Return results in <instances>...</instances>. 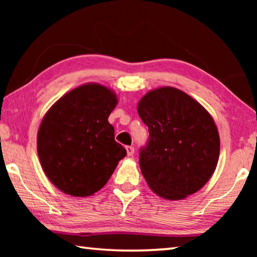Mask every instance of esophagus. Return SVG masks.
Returning <instances> with one entry per match:
<instances>
[{"mask_svg":"<svg viewBox=\"0 0 257 257\" xmlns=\"http://www.w3.org/2000/svg\"><path fill=\"white\" fill-rule=\"evenodd\" d=\"M125 151H127L128 156H132L135 153V149L133 146H127V147H125Z\"/></svg>","mask_w":257,"mask_h":257,"instance_id":"34e87169","label":"esophagus"}]
</instances>
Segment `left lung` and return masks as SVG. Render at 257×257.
<instances>
[{"instance_id": "left-lung-1", "label": "left lung", "mask_w": 257, "mask_h": 257, "mask_svg": "<svg viewBox=\"0 0 257 257\" xmlns=\"http://www.w3.org/2000/svg\"><path fill=\"white\" fill-rule=\"evenodd\" d=\"M137 111L150 132L139 156L150 188L179 201L205 186L220 155L219 132L206 108L182 90L164 86L147 92Z\"/></svg>"}]
</instances>
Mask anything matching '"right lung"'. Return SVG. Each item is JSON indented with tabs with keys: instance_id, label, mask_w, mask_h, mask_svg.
Masks as SVG:
<instances>
[{
	"instance_id": "right-lung-1",
	"label": "right lung",
	"mask_w": 257,
	"mask_h": 257,
	"mask_svg": "<svg viewBox=\"0 0 257 257\" xmlns=\"http://www.w3.org/2000/svg\"><path fill=\"white\" fill-rule=\"evenodd\" d=\"M116 104L114 90L87 82L64 94L45 113L37 133L38 159L46 177L62 193L92 196L127 155L107 121Z\"/></svg>"
}]
</instances>
